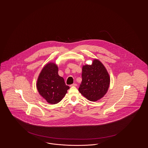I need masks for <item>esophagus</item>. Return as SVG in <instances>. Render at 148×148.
<instances>
[{
	"mask_svg": "<svg viewBox=\"0 0 148 148\" xmlns=\"http://www.w3.org/2000/svg\"><path fill=\"white\" fill-rule=\"evenodd\" d=\"M77 84L74 83V84H73L71 85V86H77Z\"/></svg>",
	"mask_w": 148,
	"mask_h": 148,
	"instance_id": "esophagus-1",
	"label": "esophagus"
}]
</instances>
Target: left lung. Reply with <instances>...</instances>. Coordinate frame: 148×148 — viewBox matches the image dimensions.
<instances>
[{"label":"left lung","mask_w":148,"mask_h":148,"mask_svg":"<svg viewBox=\"0 0 148 148\" xmlns=\"http://www.w3.org/2000/svg\"><path fill=\"white\" fill-rule=\"evenodd\" d=\"M82 82L80 92L88 100L95 101L103 98L110 85V77L106 67L98 59L92 65H85L82 68Z\"/></svg>","instance_id":"obj_1"}]
</instances>
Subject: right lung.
Returning <instances> with one entry per match:
<instances>
[{"mask_svg": "<svg viewBox=\"0 0 148 148\" xmlns=\"http://www.w3.org/2000/svg\"><path fill=\"white\" fill-rule=\"evenodd\" d=\"M36 87L39 94L51 104L60 102L69 89L63 77L58 75V68L54 63H48L42 68L38 78Z\"/></svg>", "mask_w": 148, "mask_h": 148, "instance_id": "1", "label": "right lung"}]
</instances>
